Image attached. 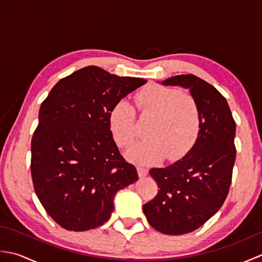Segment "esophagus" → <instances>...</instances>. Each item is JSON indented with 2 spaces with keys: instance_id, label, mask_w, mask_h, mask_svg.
Instances as JSON below:
<instances>
[{
  "instance_id": "obj_1",
  "label": "esophagus",
  "mask_w": 262,
  "mask_h": 262,
  "mask_svg": "<svg viewBox=\"0 0 262 262\" xmlns=\"http://www.w3.org/2000/svg\"><path fill=\"white\" fill-rule=\"evenodd\" d=\"M137 173L141 178L145 177L148 173V170L146 168H143V166H137Z\"/></svg>"
}]
</instances>
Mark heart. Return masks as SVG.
Wrapping results in <instances>:
<instances>
[{
	"label": "heart",
	"mask_w": 262,
	"mask_h": 262,
	"mask_svg": "<svg viewBox=\"0 0 262 262\" xmlns=\"http://www.w3.org/2000/svg\"><path fill=\"white\" fill-rule=\"evenodd\" d=\"M136 104L143 116L152 117L145 141L127 149L128 160L137 163H157L164 157L176 162L191 151L196 144L202 114L197 100L178 89L151 84L137 93ZM109 128L115 141L127 146L137 135L134 105L119 100L109 111Z\"/></svg>",
	"instance_id": "heart-1"
}]
</instances>
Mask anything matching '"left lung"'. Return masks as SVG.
Segmentation results:
<instances>
[{"label": "left lung", "instance_id": "obj_1", "mask_svg": "<svg viewBox=\"0 0 262 262\" xmlns=\"http://www.w3.org/2000/svg\"><path fill=\"white\" fill-rule=\"evenodd\" d=\"M162 84L188 89L202 114L200 133L191 151L173 164L149 170L160 189L143 206L153 229L181 235L205 224L225 202L236 155L235 121L226 99L200 77L176 75Z\"/></svg>", "mask_w": 262, "mask_h": 262}]
</instances>
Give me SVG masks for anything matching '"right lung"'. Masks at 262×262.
Wrapping results in <instances>:
<instances>
[{
  "instance_id": "obj_1",
  "label": "right lung",
  "mask_w": 262,
  "mask_h": 262,
  "mask_svg": "<svg viewBox=\"0 0 262 262\" xmlns=\"http://www.w3.org/2000/svg\"><path fill=\"white\" fill-rule=\"evenodd\" d=\"M145 83L86 66L59 80L41 103L31 140V178L42 207L63 229L104 224L117 191L137 181L136 168L116 145L108 116Z\"/></svg>"
}]
</instances>
